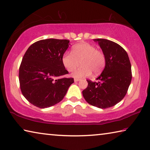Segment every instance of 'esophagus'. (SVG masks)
Segmentation results:
<instances>
[{
  "label": "esophagus",
  "instance_id": "1",
  "mask_svg": "<svg viewBox=\"0 0 150 150\" xmlns=\"http://www.w3.org/2000/svg\"><path fill=\"white\" fill-rule=\"evenodd\" d=\"M74 81H75V82H77V81H80V79H77V78H75Z\"/></svg>",
  "mask_w": 150,
  "mask_h": 150
}]
</instances>
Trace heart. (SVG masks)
<instances>
[{"instance_id":"heart-1","label":"heart","mask_w":150,"mask_h":150,"mask_svg":"<svg viewBox=\"0 0 150 150\" xmlns=\"http://www.w3.org/2000/svg\"><path fill=\"white\" fill-rule=\"evenodd\" d=\"M62 63L68 71H74L80 63L81 66L72 73V76L82 78L89 75L91 72L96 75L101 72L105 66L106 58L103 51L85 42L73 46L71 53H64Z\"/></svg>"}]
</instances>
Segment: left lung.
Returning <instances> with one entry per match:
<instances>
[{"label":"left lung","instance_id":"left-lung-1","mask_svg":"<svg viewBox=\"0 0 150 150\" xmlns=\"http://www.w3.org/2000/svg\"><path fill=\"white\" fill-rule=\"evenodd\" d=\"M105 55V67L97 78L87 80L83 96L88 103L101 109L115 105L126 95L132 81V67L127 52L120 45L104 39H93Z\"/></svg>","mask_w":150,"mask_h":150}]
</instances>
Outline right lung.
<instances>
[{"label":"right lung","mask_w":150,"mask_h":150,"mask_svg":"<svg viewBox=\"0 0 150 150\" xmlns=\"http://www.w3.org/2000/svg\"><path fill=\"white\" fill-rule=\"evenodd\" d=\"M69 42L67 39L40 40L24 54L18 73L20 87L33 105L46 108L59 103L74 82L73 78L62 77L69 73L62 63Z\"/></svg>","instance_id":"add662e5"}]
</instances>
